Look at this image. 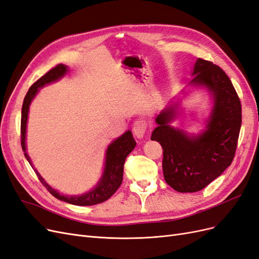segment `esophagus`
<instances>
[{"instance_id":"obj_1","label":"esophagus","mask_w":259,"mask_h":259,"mask_svg":"<svg viewBox=\"0 0 259 259\" xmlns=\"http://www.w3.org/2000/svg\"><path fill=\"white\" fill-rule=\"evenodd\" d=\"M147 130V124L143 120H138L134 123V126H133V133L137 139H142L145 135V132Z\"/></svg>"}]
</instances>
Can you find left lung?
Listing matches in <instances>:
<instances>
[{
  "label": "left lung",
  "instance_id": "1",
  "mask_svg": "<svg viewBox=\"0 0 259 259\" xmlns=\"http://www.w3.org/2000/svg\"><path fill=\"white\" fill-rule=\"evenodd\" d=\"M190 86L206 89L213 107L201 134L190 135L171 126L179 115L178 104L170 103L156 115L151 140L163 149V175L178 192H197L228 167L236 153L242 123L238 94L222 68L198 58Z\"/></svg>",
  "mask_w": 259,
  "mask_h": 259
}]
</instances>
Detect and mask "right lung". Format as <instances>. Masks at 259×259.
<instances>
[{
  "label": "right lung",
  "instance_id": "right-lung-1",
  "mask_svg": "<svg viewBox=\"0 0 259 259\" xmlns=\"http://www.w3.org/2000/svg\"><path fill=\"white\" fill-rule=\"evenodd\" d=\"M69 71V69L65 65H58L55 68L51 69L50 71L44 74L41 79H38L31 88L29 89L27 95L23 99L22 109H21V147L23 153H25L26 159L32 166L36 176L40 179V182L44 185V187L53 194L55 198H57L60 201H65L67 203L73 205L79 206H89V205H95L99 204L101 202L107 201L111 195L119 189V187L122 184L123 179V165L126 156L133 151V149L136 146V142L131 131L125 132L124 134L120 137H117L115 140L108 146L106 151V160H105V167L103 175H101L98 184L93 188L89 192H86L81 195H65L59 193L57 190H55L48 183L45 182L40 173L34 168L32 161H31L30 156L27 153L26 148V132H27V121H28V113L29 108L31 105V101L33 100L38 90L46 84H50L53 82H56L60 80L62 76Z\"/></svg>",
  "mask_w": 259,
  "mask_h": 259
}]
</instances>
